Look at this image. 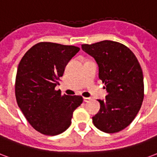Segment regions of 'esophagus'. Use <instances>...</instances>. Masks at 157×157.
<instances>
[{
    "label": "esophagus",
    "mask_w": 157,
    "mask_h": 157,
    "mask_svg": "<svg viewBox=\"0 0 157 157\" xmlns=\"http://www.w3.org/2000/svg\"><path fill=\"white\" fill-rule=\"evenodd\" d=\"M83 100H84L85 102H88L89 101H90V100H91V98H90V97H84V98H83Z\"/></svg>",
    "instance_id": "1"
}]
</instances>
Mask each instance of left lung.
I'll list each match as a JSON object with an SVG mask.
<instances>
[{
	"mask_svg": "<svg viewBox=\"0 0 157 157\" xmlns=\"http://www.w3.org/2000/svg\"><path fill=\"white\" fill-rule=\"evenodd\" d=\"M82 50L96 60L99 78L105 83L107 96L99 112L92 117L96 128L116 133L132 122L144 99L142 70L134 53L121 43L102 40L83 44Z\"/></svg>",
	"mask_w": 157,
	"mask_h": 157,
	"instance_id": "8db88e82",
	"label": "left lung"
}]
</instances>
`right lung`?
Wrapping results in <instances>:
<instances>
[{"label": "right lung", "instance_id": "1", "mask_svg": "<svg viewBox=\"0 0 157 157\" xmlns=\"http://www.w3.org/2000/svg\"><path fill=\"white\" fill-rule=\"evenodd\" d=\"M80 51L75 46L40 42L25 52L17 68L15 93L17 105L37 132L56 136L71 123L73 111L81 105V96L61 95L56 90L65 67Z\"/></svg>", "mask_w": 157, "mask_h": 157}]
</instances>
